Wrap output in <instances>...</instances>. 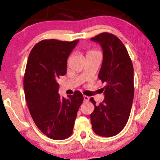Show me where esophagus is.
<instances>
[{
  "label": "esophagus",
  "mask_w": 160,
  "mask_h": 160,
  "mask_svg": "<svg viewBox=\"0 0 160 160\" xmlns=\"http://www.w3.org/2000/svg\"><path fill=\"white\" fill-rule=\"evenodd\" d=\"M83 98H84V101H85V102H88L89 99H90L89 97L86 96V95H83Z\"/></svg>",
  "instance_id": "obj_1"
}]
</instances>
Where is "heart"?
Listing matches in <instances>:
<instances>
[{"label": "heart", "instance_id": "heart-1", "mask_svg": "<svg viewBox=\"0 0 160 160\" xmlns=\"http://www.w3.org/2000/svg\"><path fill=\"white\" fill-rule=\"evenodd\" d=\"M96 52H97V51H94V50H91V51H89L88 53H96Z\"/></svg>", "mask_w": 160, "mask_h": 160}]
</instances>
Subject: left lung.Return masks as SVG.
Masks as SVG:
<instances>
[{
  "instance_id": "8db88e82",
  "label": "left lung",
  "mask_w": 160,
  "mask_h": 160,
  "mask_svg": "<svg viewBox=\"0 0 160 160\" xmlns=\"http://www.w3.org/2000/svg\"><path fill=\"white\" fill-rule=\"evenodd\" d=\"M103 50V61L98 78L104 87V99L90 114L92 130L102 137H112L122 131L131 113L134 97L133 66L126 48L118 38L103 32L91 38Z\"/></svg>"
}]
</instances>
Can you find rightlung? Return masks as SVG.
<instances>
[{
    "instance_id": "obj_1",
    "label": "right lung",
    "mask_w": 160,
    "mask_h": 160,
    "mask_svg": "<svg viewBox=\"0 0 160 160\" xmlns=\"http://www.w3.org/2000/svg\"><path fill=\"white\" fill-rule=\"evenodd\" d=\"M78 42L42 40L32 48L27 63L24 90L29 112L38 128L53 140L71 135L84 99L79 91L68 99L58 92L57 80L66 75L68 57Z\"/></svg>"
}]
</instances>
